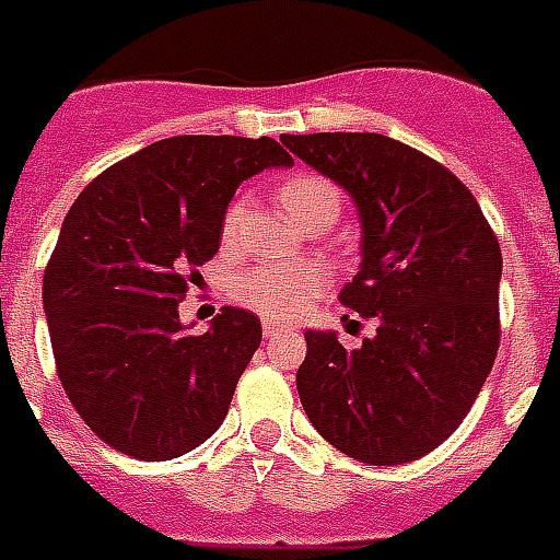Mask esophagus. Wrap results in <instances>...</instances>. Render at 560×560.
<instances>
[{
    "label": "esophagus",
    "instance_id": "esophagus-1",
    "mask_svg": "<svg viewBox=\"0 0 560 560\" xmlns=\"http://www.w3.org/2000/svg\"><path fill=\"white\" fill-rule=\"evenodd\" d=\"M280 331H287V325L271 323V319H265V323H261V335H265V340H271V337L280 335Z\"/></svg>",
    "mask_w": 560,
    "mask_h": 560
}]
</instances>
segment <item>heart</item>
Returning a JSON list of instances; mask_svg holds the SVG:
<instances>
[{
	"label": "heart",
	"instance_id": "b5f03b06",
	"mask_svg": "<svg viewBox=\"0 0 560 560\" xmlns=\"http://www.w3.org/2000/svg\"><path fill=\"white\" fill-rule=\"evenodd\" d=\"M280 205L287 208L292 220L304 223L316 210L331 205L340 208V192L331 180H325L319 174H295L280 184L277 189ZM244 210L247 205L235 198L223 213L220 235L223 244H235L241 223H244ZM325 271L316 265H259L249 268L235 280V299L249 307V311L271 316V319H292L299 316L316 295L325 292Z\"/></svg>",
	"mask_w": 560,
	"mask_h": 560
}]
</instances>
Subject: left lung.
Masks as SVG:
<instances>
[{"label":"left lung","mask_w":560,"mask_h":560,"mask_svg":"<svg viewBox=\"0 0 560 560\" xmlns=\"http://www.w3.org/2000/svg\"><path fill=\"white\" fill-rule=\"evenodd\" d=\"M280 141L355 198L362 268L340 304L376 319L362 350L304 335V413L355 462H416L462 425L501 347L498 235L474 192L416 147L376 132Z\"/></svg>","instance_id":"1"}]
</instances>
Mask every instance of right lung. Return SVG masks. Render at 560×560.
Returning <instances> with one entry per match:
<instances>
[{
  "label": "right lung",
  "instance_id": "obj_1",
  "mask_svg": "<svg viewBox=\"0 0 560 560\" xmlns=\"http://www.w3.org/2000/svg\"><path fill=\"white\" fill-rule=\"evenodd\" d=\"M271 165H292L273 138L177 135L74 198L45 268L47 328L71 407L117 452L168 462L223 425L261 325L223 307L186 335L177 304L220 249L237 184Z\"/></svg>",
  "mask_w": 560,
  "mask_h": 560
}]
</instances>
